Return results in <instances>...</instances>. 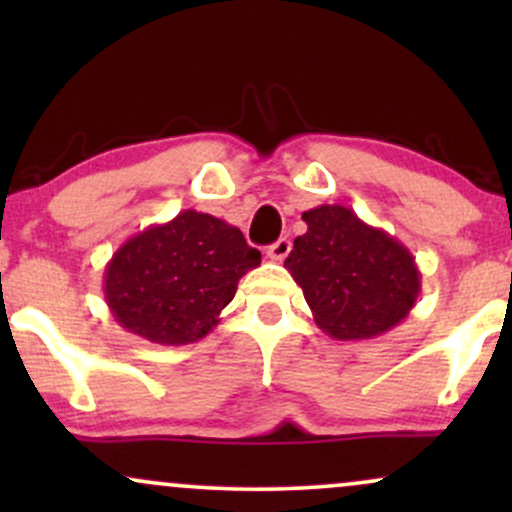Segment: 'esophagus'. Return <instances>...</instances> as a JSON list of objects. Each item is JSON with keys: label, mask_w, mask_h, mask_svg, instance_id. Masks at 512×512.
<instances>
[{"label": "esophagus", "mask_w": 512, "mask_h": 512, "mask_svg": "<svg viewBox=\"0 0 512 512\" xmlns=\"http://www.w3.org/2000/svg\"><path fill=\"white\" fill-rule=\"evenodd\" d=\"M289 252H291V240L279 238L274 245H269L267 248V257L274 262H281V260H286V255H289Z\"/></svg>", "instance_id": "esophagus-1"}]
</instances>
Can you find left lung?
<instances>
[{
  "instance_id": "obj_1",
  "label": "left lung",
  "mask_w": 512,
  "mask_h": 512,
  "mask_svg": "<svg viewBox=\"0 0 512 512\" xmlns=\"http://www.w3.org/2000/svg\"><path fill=\"white\" fill-rule=\"evenodd\" d=\"M303 221L308 231L293 240L284 267L322 332L339 342L373 339L411 313L421 272L395 236L342 204L303 211Z\"/></svg>"
}]
</instances>
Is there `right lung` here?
<instances>
[{
  "mask_svg": "<svg viewBox=\"0 0 512 512\" xmlns=\"http://www.w3.org/2000/svg\"><path fill=\"white\" fill-rule=\"evenodd\" d=\"M260 262V250L245 243L240 228L185 209L115 250L103 274L105 303L117 325L137 337L192 344L219 325L240 276Z\"/></svg>",
  "mask_w": 512,
  "mask_h": 512,
  "instance_id": "1",
  "label": "right lung"
}]
</instances>
